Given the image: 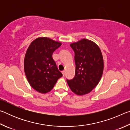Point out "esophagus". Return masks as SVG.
Segmentation results:
<instances>
[{
	"label": "esophagus",
	"instance_id": "1",
	"mask_svg": "<svg viewBox=\"0 0 130 130\" xmlns=\"http://www.w3.org/2000/svg\"><path fill=\"white\" fill-rule=\"evenodd\" d=\"M62 74H63V76H64L65 74V70H63V71L62 72Z\"/></svg>",
	"mask_w": 130,
	"mask_h": 130
}]
</instances>
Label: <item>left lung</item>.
<instances>
[{
    "label": "left lung",
    "instance_id": "8db88e82",
    "mask_svg": "<svg viewBox=\"0 0 130 130\" xmlns=\"http://www.w3.org/2000/svg\"><path fill=\"white\" fill-rule=\"evenodd\" d=\"M70 46L74 52L76 70L73 78L67 81L72 92L83 95L94 89L102 78L103 56L98 46L88 39H83Z\"/></svg>",
    "mask_w": 130,
    "mask_h": 130
}]
</instances>
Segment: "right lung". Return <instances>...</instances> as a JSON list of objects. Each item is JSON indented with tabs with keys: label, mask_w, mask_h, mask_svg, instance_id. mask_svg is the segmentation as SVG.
I'll return each mask as SVG.
<instances>
[{
	"label": "right lung",
	"mask_w": 130,
	"mask_h": 130,
	"mask_svg": "<svg viewBox=\"0 0 130 130\" xmlns=\"http://www.w3.org/2000/svg\"><path fill=\"white\" fill-rule=\"evenodd\" d=\"M61 43L46 37L35 39L27 49L24 69L30 85L36 91L45 93L51 91L62 74L52 57Z\"/></svg>",
	"instance_id": "1"
}]
</instances>
